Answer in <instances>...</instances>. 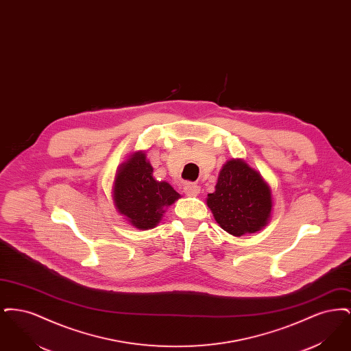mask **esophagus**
I'll return each instance as SVG.
<instances>
[{
	"label": "esophagus",
	"mask_w": 351,
	"mask_h": 351,
	"mask_svg": "<svg viewBox=\"0 0 351 351\" xmlns=\"http://www.w3.org/2000/svg\"><path fill=\"white\" fill-rule=\"evenodd\" d=\"M184 192L188 195V196H196L200 193V186L197 184L188 183L184 185Z\"/></svg>",
	"instance_id": "1"
}]
</instances>
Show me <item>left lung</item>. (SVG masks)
I'll return each instance as SVG.
<instances>
[{
  "label": "left lung",
  "mask_w": 351,
  "mask_h": 351,
  "mask_svg": "<svg viewBox=\"0 0 351 351\" xmlns=\"http://www.w3.org/2000/svg\"><path fill=\"white\" fill-rule=\"evenodd\" d=\"M219 226L235 237L266 226L272 209L271 191L243 160H229L219 172L216 191L206 200Z\"/></svg>",
  "instance_id": "obj_1"
}]
</instances>
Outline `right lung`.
I'll use <instances>...</instances> for the list:
<instances>
[{
    "mask_svg": "<svg viewBox=\"0 0 351 351\" xmlns=\"http://www.w3.org/2000/svg\"><path fill=\"white\" fill-rule=\"evenodd\" d=\"M180 195L166 182L152 178V167L145 154H135L118 172L114 183V204L138 229L154 228L163 216L165 208Z\"/></svg>",
    "mask_w": 351,
    "mask_h": 351,
    "instance_id": "obj_1",
    "label": "right lung"
}]
</instances>
